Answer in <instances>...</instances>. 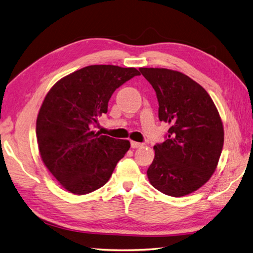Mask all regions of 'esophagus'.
<instances>
[{
  "label": "esophagus",
  "instance_id": "1",
  "mask_svg": "<svg viewBox=\"0 0 253 253\" xmlns=\"http://www.w3.org/2000/svg\"><path fill=\"white\" fill-rule=\"evenodd\" d=\"M130 146H131V148H133V149H137V148H141V147L143 146V144L140 143V142L131 141V142H130Z\"/></svg>",
  "mask_w": 253,
  "mask_h": 253
}]
</instances>
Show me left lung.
Here are the masks:
<instances>
[{"instance_id":"1","label":"left lung","mask_w":253,"mask_h":253,"mask_svg":"<svg viewBox=\"0 0 253 253\" xmlns=\"http://www.w3.org/2000/svg\"><path fill=\"white\" fill-rule=\"evenodd\" d=\"M159 101V118L169 124L163 143L153 149L150 184L171 197L198 190L211 178L221 157L224 128L213 100L187 75L168 68H139Z\"/></svg>"}]
</instances>
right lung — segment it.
Returning a JSON list of instances; mask_svg holds the SVG:
<instances>
[{"mask_svg": "<svg viewBox=\"0 0 253 253\" xmlns=\"http://www.w3.org/2000/svg\"><path fill=\"white\" fill-rule=\"evenodd\" d=\"M136 68L90 65L53 85L37 117L41 159L62 187L87 195L104 186L118 161L130 148L128 140L95 132L113 92L132 77Z\"/></svg>", "mask_w": 253, "mask_h": 253, "instance_id": "obj_1", "label": "right lung"}]
</instances>
